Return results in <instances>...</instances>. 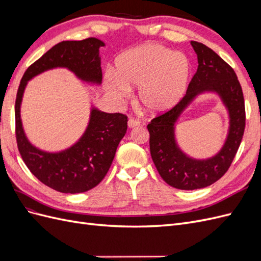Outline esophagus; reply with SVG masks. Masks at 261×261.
I'll use <instances>...</instances> for the list:
<instances>
[{
  "instance_id": "esophagus-1",
  "label": "esophagus",
  "mask_w": 261,
  "mask_h": 261,
  "mask_svg": "<svg viewBox=\"0 0 261 261\" xmlns=\"http://www.w3.org/2000/svg\"><path fill=\"white\" fill-rule=\"evenodd\" d=\"M127 124H128V127L129 128H134V127H136V126H139L140 122L138 120H135V118L130 117L129 120H128V122H127Z\"/></svg>"
}]
</instances>
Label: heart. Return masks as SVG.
I'll return each instance as SVG.
<instances>
[{"label": "heart", "instance_id": "b5f03b06", "mask_svg": "<svg viewBox=\"0 0 261 261\" xmlns=\"http://www.w3.org/2000/svg\"><path fill=\"white\" fill-rule=\"evenodd\" d=\"M191 66L186 55L160 44H144L121 54L114 74L108 73L106 89L122 100L138 86L139 103L150 114L169 111L186 91Z\"/></svg>", "mask_w": 261, "mask_h": 261}]
</instances>
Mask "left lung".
Here are the masks:
<instances>
[{
  "label": "left lung",
  "mask_w": 261,
  "mask_h": 261,
  "mask_svg": "<svg viewBox=\"0 0 261 261\" xmlns=\"http://www.w3.org/2000/svg\"><path fill=\"white\" fill-rule=\"evenodd\" d=\"M191 43L198 59V68L186 94L175 107L152 118L147 126L150 153L160 176L170 186L184 191L207 187L225 174L241 145L246 121L243 90L234 69L207 45ZM206 91L219 94L230 115V127L223 149L216 156L197 161L177 146L174 126L195 96Z\"/></svg>",
  "instance_id": "left-lung-1"
}]
</instances>
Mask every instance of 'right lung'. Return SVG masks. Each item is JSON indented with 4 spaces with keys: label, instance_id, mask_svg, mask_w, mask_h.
<instances>
[{
    "label": "right lung",
    "instance_id": "right-lung-1",
    "mask_svg": "<svg viewBox=\"0 0 261 261\" xmlns=\"http://www.w3.org/2000/svg\"><path fill=\"white\" fill-rule=\"evenodd\" d=\"M105 43L97 38L62 41L31 64L23 74L15 102V124L19 153L29 171L46 186L60 193L77 194L96 187L111 167L116 148L127 130V116L106 113L92 108L89 124L75 145L60 152H46L29 143L22 128L20 105L28 81L45 70L65 67L80 80L102 82L99 49Z\"/></svg>",
    "mask_w": 261,
    "mask_h": 261
}]
</instances>
